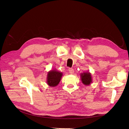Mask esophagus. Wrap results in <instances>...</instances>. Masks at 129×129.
Returning <instances> with one entry per match:
<instances>
[{
	"instance_id": "34e87169",
	"label": "esophagus",
	"mask_w": 129,
	"mask_h": 129,
	"mask_svg": "<svg viewBox=\"0 0 129 129\" xmlns=\"http://www.w3.org/2000/svg\"><path fill=\"white\" fill-rule=\"evenodd\" d=\"M69 73L70 74H73V73H74V69H73V68H69Z\"/></svg>"
}]
</instances>
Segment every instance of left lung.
Returning <instances> with one entry per match:
<instances>
[{
    "label": "left lung",
    "instance_id": "8db88e82",
    "mask_svg": "<svg viewBox=\"0 0 129 129\" xmlns=\"http://www.w3.org/2000/svg\"><path fill=\"white\" fill-rule=\"evenodd\" d=\"M81 80L82 83L85 85H89L92 83V77L90 73L83 72L80 74Z\"/></svg>",
    "mask_w": 129,
    "mask_h": 129
}]
</instances>
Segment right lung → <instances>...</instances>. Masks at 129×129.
Returning a JSON list of instances; mask_svg holds the SVG:
<instances>
[{"label":"right lung","instance_id":"1","mask_svg":"<svg viewBox=\"0 0 129 129\" xmlns=\"http://www.w3.org/2000/svg\"><path fill=\"white\" fill-rule=\"evenodd\" d=\"M62 75V73L57 71L56 69L51 70L47 73V83L50 87H56L60 82Z\"/></svg>","mask_w":129,"mask_h":129}]
</instances>
